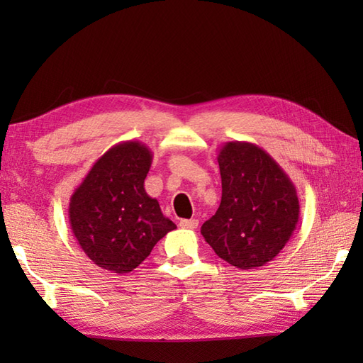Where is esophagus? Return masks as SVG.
I'll return each mask as SVG.
<instances>
[{
    "label": "esophagus",
    "instance_id": "esophagus-1",
    "mask_svg": "<svg viewBox=\"0 0 363 363\" xmlns=\"http://www.w3.org/2000/svg\"><path fill=\"white\" fill-rule=\"evenodd\" d=\"M179 226L184 229H196L198 228V220L196 218H190V220H181Z\"/></svg>",
    "mask_w": 363,
    "mask_h": 363
}]
</instances>
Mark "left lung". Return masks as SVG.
<instances>
[{
  "label": "left lung",
  "mask_w": 363,
  "mask_h": 363,
  "mask_svg": "<svg viewBox=\"0 0 363 363\" xmlns=\"http://www.w3.org/2000/svg\"><path fill=\"white\" fill-rule=\"evenodd\" d=\"M221 203L201 234L218 257L240 269L281 252L299 218L296 187L267 151L250 142L220 148Z\"/></svg>",
  "instance_id": "8db88e82"
}]
</instances>
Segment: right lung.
Returning <instances> with one entry per match:
<instances>
[{
    "label": "right lung",
    "mask_w": 363,
    "mask_h": 363,
    "mask_svg": "<svg viewBox=\"0 0 363 363\" xmlns=\"http://www.w3.org/2000/svg\"><path fill=\"white\" fill-rule=\"evenodd\" d=\"M152 154L142 142L113 145L73 191L68 218L76 242L95 265L129 273L150 256L174 223L145 191Z\"/></svg>",
    "instance_id": "right-lung-1"
}]
</instances>
